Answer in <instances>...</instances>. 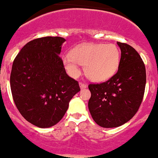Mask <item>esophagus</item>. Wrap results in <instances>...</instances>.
<instances>
[{"label": "esophagus", "instance_id": "obj_1", "mask_svg": "<svg viewBox=\"0 0 158 158\" xmlns=\"http://www.w3.org/2000/svg\"><path fill=\"white\" fill-rule=\"evenodd\" d=\"M79 87H80L81 89H83V88H87V84H85V83H79Z\"/></svg>", "mask_w": 158, "mask_h": 158}]
</instances>
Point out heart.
<instances>
[{
    "label": "heart",
    "instance_id": "b5f03b06",
    "mask_svg": "<svg viewBox=\"0 0 158 158\" xmlns=\"http://www.w3.org/2000/svg\"><path fill=\"white\" fill-rule=\"evenodd\" d=\"M68 74L77 77L80 73L79 65L84 66L88 78L96 82L107 80L118 69L120 52L114 44H83L75 47L71 54L62 57Z\"/></svg>",
    "mask_w": 158,
    "mask_h": 158
}]
</instances>
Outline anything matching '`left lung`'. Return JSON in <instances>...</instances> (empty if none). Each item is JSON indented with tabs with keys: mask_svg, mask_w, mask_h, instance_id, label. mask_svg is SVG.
<instances>
[{
	"mask_svg": "<svg viewBox=\"0 0 158 158\" xmlns=\"http://www.w3.org/2000/svg\"><path fill=\"white\" fill-rule=\"evenodd\" d=\"M121 58L118 72L101 83H91L88 109L102 127H117L131 119L139 110L146 84L145 66L137 51L118 42Z\"/></svg>",
	"mask_w": 158,
	"mask_h": 158,
	"instance_id": "left-lung-1",
	"label": "left lung"
}]
</instances>
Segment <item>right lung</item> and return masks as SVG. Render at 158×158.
Segmentation results:
<instances>
[{
    "mask_svg": "<svg viewBox=\"0 0 158 158\" xmlns=\"http://www.w3.org/2000/svg\"><path fill=\"white\" fill-rule=\"evenodd\" d=\"M65 41L59 36L33 40L13 62L10 88L15 106L27 121L38 127L57 124L80 91L78 81L66 74L59 56Z\"/></svg>",
    "mask_w": 158,
    "mask_h": 158,
    "instance_id": "obj_1",
    "label": "right lung"
}]
</instances>
